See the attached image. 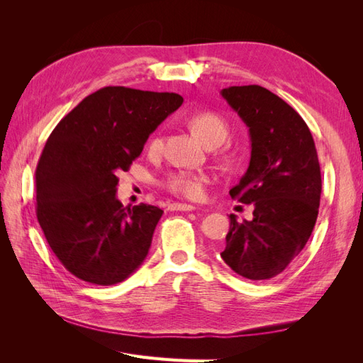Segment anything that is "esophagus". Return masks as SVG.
Masks as SVG:
<instances>
[{
	"instance_id": "1",
	"label": "esophagus",
	"mask_w": 363,
	"mask_h": 363,
	"mask_svg": "<svg viewBox=\"0 0 363 363\" xmlns=\"http://www.w3.org/2000/svg\"><path fill=\"white\" fill-rule=\"evenodd\" d=\"M169 211H179V212H191L195 211V207L191 204H182V203H172L168 206Z\"/></svg>"
}]
</instances>
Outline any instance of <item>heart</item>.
<instances>
[{
    "mask_svg": "<svg viewBox=\"0 0 363 363\" xmlns=\"http://www.w3.org/2000/svg\"><path fill=\"white\" fill-rule=\"evenodd\" d=\"M188 124L194 130V133L211 147L224 144L230 135L228 123L216 112H195L188 118ZM148 148L151 152H159L162 150V138H152L150 140ZM164 186L174 195L196 201L204 196L206 177L200 174H191L183 171L172 172L164 180Z\"/></svg>",
    "mask_w": 363,
    "mask_h": 363,
    "instance_id": "1",
    "label": "heart"
}]
</instances>
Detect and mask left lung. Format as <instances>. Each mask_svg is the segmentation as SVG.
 <instances>
[{
	"instance_id": "obj_1",
	"label": "left lung",
	"mask_w": 363,
	"mask_h": 363,
	"mask_svg": "<svg viewBox=\"0 0 363 363\" xmlns=\"http://www.w3.org/2000/svg\"><path fill=\"white\" fill-rule=\"evenodd\" d=\"M250 130L251 159L232 199L255 206L251 221L230 215L221 257L239 276H279L309 240L321 199V169L304 119L257 84L221 91Z\"/></svg>"
}]
</instances>
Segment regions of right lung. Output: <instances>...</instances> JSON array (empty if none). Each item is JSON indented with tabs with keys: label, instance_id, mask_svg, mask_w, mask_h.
Returning a JSON list of instances; mask_svg holds the SVG:
<instances>
[{
	"label": "right lung",
	"instance_id": "add662e5",
	"mask_svg": "<svg viewBox=\"0 0 363 363\" xmlns=\"http://www.w3.org/2000/svg\"><path fill=\"white\" fill-rule=\"evenodd\" d=\"M183 98L107 86L86 96L52 130L36 168V216L54 255L72 276L111 286L145 260L162 208L116 199L148 136Z\"/></svg>",
	"mask_w": 363,
	"mask_h": 363
}]
</instances>
